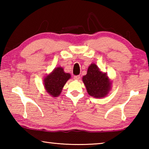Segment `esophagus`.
I'll return each mask as SVG.
<instances>
[{
	"label": "esophagus",
	"mask_w": 149,
	"mask_h": 149,
	"mask_svg": "<svg viewBox=\"0 0 149 149\" xmlns=\"http://www.w3.org/2000/svg\"><path fill=\"white\" fill-rule=\"evenodd\" d=\"M74 79L75 80H79L80 79V76L79 75H75V76L74 77Z\"/></svg>",
	"instance_id": "1"
}]
</instances>
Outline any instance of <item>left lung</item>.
Wrapping results in <instances>:
<instances>
[{
  "label": "left lung",
  "mask_w": 149,
  "mask_h": 149,
  "mask_svg": "<svg viewBox=\"0 0 149 149\" xmlns=\"http://www.w3.org/2000/svg\"><path fill=\"white\" fill-rule=\"evenodd\" d=\"M82 79L88 94L93 97H104L111 89L112 83L107 74L100 71L95 64L89 65L87 74L83 77Z\"/></svg>",
  "instance_id": "obj_1"
}]
</instances>
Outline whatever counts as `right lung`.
Returning a JSON list of instances; mask_svg holds the SVG:
<instances>
[{"mask_svg": "<svg viewBox=\"0 0 149 149\" xmlns=\"http://www.w3.org/2000/svg\"><path fill=\"white\" fill-rule=\"evenodd\" d=\"M70 77L71 75L65 73L62 67L54 68L53 71L44 78L45 90L52 97H58L63 87Z\"/></svg>", "mask_w": 149, "mask_h": 149, "instance_id": "1", "label": "right lung"}]
</instances>
